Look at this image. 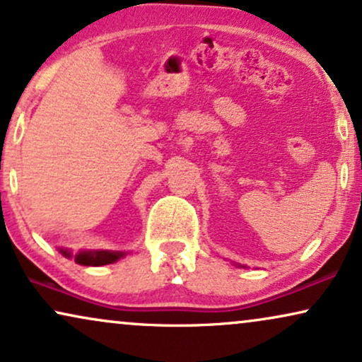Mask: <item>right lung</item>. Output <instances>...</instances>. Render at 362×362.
<instances>
[{
    "label": "right lung",
    "mask_w": 362,
    "mask_h": 362,
    "mask_svg": "<svg viewBox=\"0 0 362 362\" xmlns=\"http://www.w3.org/2000/svg\"><path fill=\"white\" fill-rule=\"evenodd\" d=\"M64 256L69 257L71 255L66 250H61ZM124 252H115V251H81L78 252L74 261L78 264L83 266H103V264H111V262L118 261L119 257H123Z\"/></svg>",
    "instance_id": "right-lung-1"
}]
</instances>
